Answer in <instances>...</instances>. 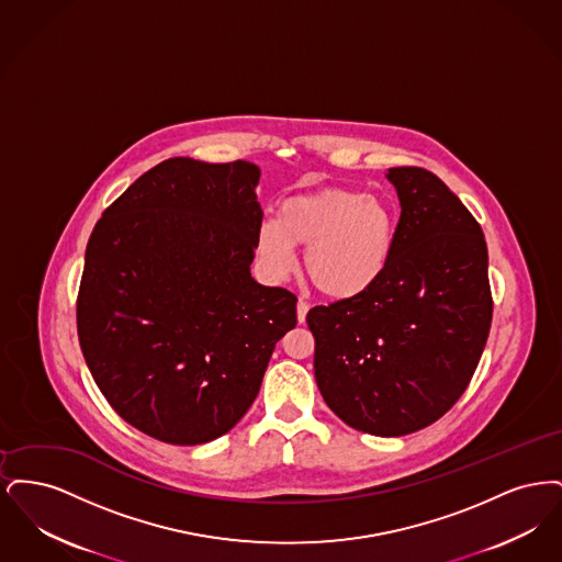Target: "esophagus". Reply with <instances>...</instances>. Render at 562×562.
Masks as SVG:
<instances>
[{
    "label": "esophagus",
    "instance_id": "34e87169",
    "mask_svg": "<svg viewBox=\"0 0 562 562\" xmlns=\"http://www.w3.org/2000/svg\"><path fill=\"white\" fill-rule=\"evenodd\" d=\"M307 312H310V303H307V301H303V299H299V303H296V321H299V324H303V322H305Z\"/></svg>",
    "mask_w": 562,
    "mask_h": 562
}]
</instances>
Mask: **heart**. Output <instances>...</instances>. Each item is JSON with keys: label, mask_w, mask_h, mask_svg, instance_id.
<instances>
[{"label": "heart", "mask_w": 562, "mask_h": 562, "mask_svg": "<svg viewBox=\"0 0 562 562\" xmlns=\"http://www.w3.org/2000/svg\"><path fill=\"white\" fill-rule=\"evenodd\" d=\"M396 221L385 202L351 189H322L282 204L257 236V252L271 276L286 278L294 246L305 250L310 282L330 299H351L374 286L390 266Z\"/></svg>", "instance_id": "heart-1"}]
</instances>
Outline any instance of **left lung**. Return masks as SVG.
<instances>
[{"instance_id": "left-lung-1", "label": "left lung", "mask_w": 562, "mask_h": 562, "mask_svg": "<svg viewBox=\"0 0 562 562\" xmlns=\"http://www.w3.org/2000/svg\"><path fill=\"white\" fill-rule=\"evenodd\" d=\"M401 200L390 266L367 293L310 310L322 398L349 428L404 436L465 392L493 299L481 225L436 175L387 170Z\"/></svg>"}]
</instances>
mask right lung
Masks as SVG:
<instances>
[{
	"label": "right lung",
	"mask_w": 562,
	"mask_h": 562,
	"mask_svg": "<svg viewBox=\"0 0 562 562\" xmlns=\"http://www.w3.org/2000/svg\"><path fill=\"white\" fill-rule=\"evenodd\" d=\"M250 161L170 158L94 225L78 294L86 364L113 411L168 445H204L257 398L296 296L250 276L263 211Z\"/></svg>",
	"instance_id": "1"
}]
</instances>
